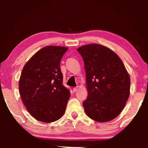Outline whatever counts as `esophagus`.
<instances>
[{"instance_id":"1","label":"esophagus","mask_w":148,"mask_h":148,"mask_svg":"<svg viewBox=\"0 0 148 148\" xmlns=\"http://www.w3.org/2000/svg\"><path fill=\"white\" fill-rule=\"evenodd\" d=\"M77 90V87H75V88H73V92H76Z\"/></svg>"}]
</instances>
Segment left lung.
<instances>
[{
  "instance_id": "left-lung-1",
  "label": "left lung",
  "mask_w": 148,
  "mask_h": 148,
  "mask_svg": "<svg viewBox=\"0 0 148 148\" xmlns=\"http://www.w3.org/2000/svg\"><path fill=\"white\" fill-rule=\"evenodd\" d=\"M86 73L88 98L83 102L86 114L97 122H107L118 116L129 96L130 77L116 53L100 44L77 48Z\"/></svg>"
}]
</instances>
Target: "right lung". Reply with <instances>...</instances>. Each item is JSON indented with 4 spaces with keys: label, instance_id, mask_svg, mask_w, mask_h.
Segmentation results:
<instances>
[{
    "label": "right lung",
    "instance_id": "right-lung-1",
    "mask_svg": "<svg viewBox=\"0 0 148 148\" xmlns=\"http://www.w3.org/2000/svg\"><path fill=\"white\" fill-rule=\"evenodd\" d=\"M68 48L49 46L36 52L25 64L20 77L19 94L36 120L52 123L61 118L70 98L62 84L60 60Z\"/></svg>",
    "mask_w": 148,
    "mask_h": 148
}]
</instances>
